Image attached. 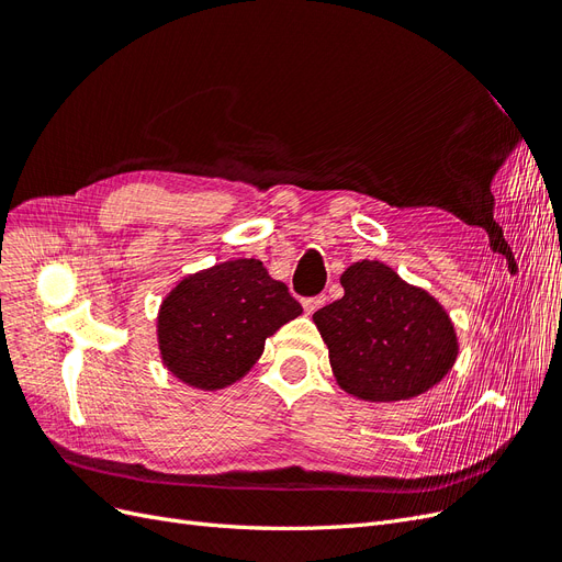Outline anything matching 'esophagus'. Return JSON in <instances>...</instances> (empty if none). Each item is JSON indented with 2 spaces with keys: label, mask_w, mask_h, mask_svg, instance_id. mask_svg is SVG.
Returning <instances> with one entry per match:
<instances>
[{
  "label": "esophagus",
  "mask_w": 562,
  "mask_h": 562,
  "mask_svg": "<svg viewBox=\"0 0 562 562\" xmlns=\"http://www.w3.org/2000/svg\"><path fill=\"white\" fill-rule=\"evenodd\" d=\"M323 302H326V297L323 295H314V297H302V307L307 314H314L318 307H323Z\"/></svg>",
  "instance_id": "obj_1"
}]
</instances>
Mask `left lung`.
I'll return each mask as SVG.
<instances>
[{
	"instance_id": "left-lung-1",
	"label": "left lung",
	"mask_w": 562,
	"mask_h": 562,
	"mask_svg": "<svg viewBox=\"0 0 562 562\" xmlns=\"http://www.w3.org/2000/svg\"><path fill=\"white\" fill-rule=\"evenodd\" d=\"M345 295L314 312L337 384L363 401H405L438 384L457 359L446 310L394 269L363 260L342 279Z\"/></svg>"
}]
</instances>
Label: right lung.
Segmentation results:
<instances>
[{
  "label": "right lung",
  "instance_id": "add662e5",
  "mask_svg": "<svg viewBox=\"0 0 562 562\" xmlns=\"http://www.w3.org/2000/svg\"><path fill=\"white\" fill-rule=\"evenodd\" d=\"M302 314L260 260H232L182 279L159 312L166 368L196 389H223L252 368L265 339Z\"/></svg>",
  "mask_w": 562,
  "mask_h": 562
}]
</instances>
